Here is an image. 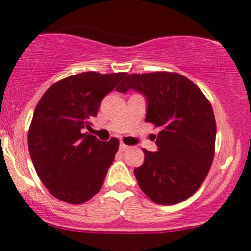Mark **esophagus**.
Segmentation results:
<instances>
[{
  "label": "esophagus",
  "instance_id": "esophagus-1",
  "mask_svg": "<svg viewBox=\"0 0 251 251\" xmlns=\"http://www.w3.org/2000/svg\"><path fill=\"white\" fill-rule=\"evenodd\" d=\"M129 146H127V145H124V143H121V146H119V150L122 151V152H123V151H127V150H129Z\"/></svg>",
  "mask_w": 251,
  "mask_h": 251
}]
</instances>
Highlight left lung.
Wrapping results in <instances>:
<instances>
[{"label": "left lung", "mask_w": 251, "mask_h": 251, "mask_svg": "<svg viewBox=\"0 0 251 251\" xmlns=\"http://www.w3.org/2000/svg\"><path fill=\"white\" fill-rule=\"evenodd\" d=\"M129 89L146 95V122L159 128L158 152L143 148L145 162L134 170L137 182L154 203L182 202L200 188L214 161L211 103L196 84L177 73L129 74L117 92Z\"/></svg>", "instance_id": "obj_1"}]
</instances>
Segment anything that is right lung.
<instances>
[{
	"label": "right lung",
	"mask_w": 251,
	"mask_h": 251,
	"mask_svg": "<svg viewBox=\"0 0 251 251\" xmlns=\"http://www.w3.org/2000/svg\"><path fill=\"white\" fill-rule=\"evenodd\" d=\"M128 73L84 72L56 81L35 108L28 151L41 182L64 202L80 205L100 191L119 141H99L85 132L101 99Z\"/></svg>",
	"instance_id": "right-lung-1"
}]
</instances>
